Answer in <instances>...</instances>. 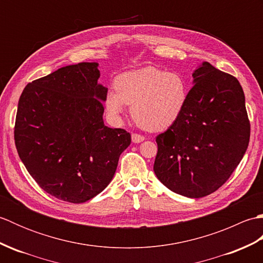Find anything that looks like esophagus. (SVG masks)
<instances>
[{"label": "esophagus", "instance_id": "esophagus-1", "mask_svg": "<svg viewBox=\"0 0 263 263\" xmlns=\"http://www.w3.org/2000/svg\"><path fill=\"white\" fill-rule=\"evenodd\" d=\"M132 141L135 142V143H139V142H141V141H143L144 138L143 136H141V135H138V133H132Z\"/></svg>", "mask_w": 263, "mask_h": 263}]
</instances>
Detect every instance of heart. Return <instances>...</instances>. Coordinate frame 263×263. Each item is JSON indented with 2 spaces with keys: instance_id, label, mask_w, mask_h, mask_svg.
I'll return each instance as SVG.
<instances>
[{
  "instance_id": "obj_1",
  "label": "heart",
  "mask_w": 263,
  "mask_h": 263,
  "mask_svg": "<svg viewBox=\"0 0 263 263\" xmlns=\"http://www.w3.org/2000/svg\"><path fill=\"white\" fill-rule=\"evenodd\" d=\"M115 91L106 95V109L120 117L125 104L131 105V116L137 124L149 131H161L174 123L185 107L187 85L175 72L154 66L128 71L114 81Z\"/></svg>"
}]
</instances>
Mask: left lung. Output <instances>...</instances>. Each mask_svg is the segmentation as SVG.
I'll list each match as a JSON object with an SVG mask.
<instances>
[{"label":"left lung","mask_w":263,"mask_h":263,"mask_svg":"<svg viewBox=\"0 0 263 263\" xmlns=\"http://www.w3.org/2000/svg\"><path fill=\"white\" fill-rule=\"evenodd\" d=\"M180 117L156 137L154 171L171 191L202 198L231 177L247 152L251 125L235 77L204 62Z\"/></svg>","instance_id":"obj_1"}]
</instances>
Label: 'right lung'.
Returning a JSON list of instances; mask_svg holds the SVG:
<instances>
[{
  "label": "right lung",
  "instance_id": "obj_1",
  "mask_svg": "<svg viewBox=\"0 0 263 263\" xmlns=\"http://www.w3.org/2000/svg\"><path fill=\"white\" fill-rule=\"evenodd\" d=\"M97 63L81 62L28 83L14 124V142L27 171L44 191L82 203L113 178L130 146L124 128L104 124L107 88L97 82Z\"/></svg>",
  "mask_w": 263,
  "mask_h": 263
}]
</instances>
